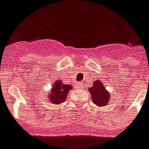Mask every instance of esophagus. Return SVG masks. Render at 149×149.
Wrapping results in <instances>:
<instances>
[{
    "mask_svg": "<svg viewBox=\"0 0 149 149\" xmlns=\"http://www.w3.org/2000/svg\"><path fill=\"white\" fill-rule=\"evenodd\" d=\"M78 84L80 85V87H81V86H82V83H79Z\"/></svg>",
    "mask_w": 149,
    "mask_h": 149,
    "instance_id": "1",
    "label": "esophagus"
}]
</instances>
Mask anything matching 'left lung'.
Wrapping results in <instances>:
<instances>
[{"label": "left lung", "mask_w": 149, "mask_h": 149, "mask_svg": "<svg viewBox=\"0 0 149 149\" xmlns=\"http://www.w3.org/2000/svg\"><path fill=\"white\" fill-rule=\"evenodd\" d=\"M89 92L91 94V99L93 103L98 106H105L109 103L110 94L105 90L100 80L93 81V86L89 89Z\"/></svg>", "instance_id": "8db88e82"}]
</instances>
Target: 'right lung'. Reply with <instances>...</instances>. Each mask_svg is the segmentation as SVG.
<instances>
[{
    "label": "right lung",
    "mask_w": 149,
    "mask_h": 149,
    "mask_svg": "<svg viewBox=\"0 0 149 149\" xmlns=\"http://www.w3.org/2000/svg\"><path fill=\"white\" fill-rule=\"evenodd\" d=\"M72 89L71 85L64 84L61 81L54 82L51 91L49 93V100L52 103L59 105L65 100L68 93Z\"/></svg>",
    "instance_id": "obj_1"
}]
</instances>
